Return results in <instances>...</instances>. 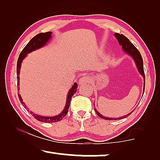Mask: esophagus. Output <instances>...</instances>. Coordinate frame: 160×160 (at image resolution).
<instances>
[{
  "mask_svg": "<svg viewBox=\"0 0 160 160\" xmlns=\"http://www.w3.org/2000/svg\"><path fill=\"white\" fill-rule=\"evenodd\" d=\"M91 82V78L88 76H83L81 77L78 80V83L79 85H83L86 83H90Z\"/></svg>",
  "mask_w": 160,
  "mask_h": 160,
  "instance_id": "1",
  "label": "esophagus"
}]
</instances>
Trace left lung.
<instances>
[{"label": "left lung", "mask_w": 160, "mask_h": 160, "mask_svg": "<svg viewBox=\"0 0 160 160\" xmlns=\"http://www.w3.org/2000/svg\"><path fill=\"white\" fill-rule=\"evenodd\" d=\"M115 36L116 37V38L118 40V42L122 46V49L125 52H126L128 54H129L130 55H131L132 57V58L134 59L135 64L137 65L138 69L139 71V72L141 74V75H142V77L144 78V91H145V72H144V67H143V60H142V57L141 56L140 52L138 51V49L135 48L132 42H130V41L128 40V39L125 37V35H122V34H119V33H116L115 34ZM144 93V92H143ZM95 111L96 112V114L101 118L102 119L104 120H118V119H122V118H125L128 116H129L130 114L132 113L133 111H132L130 113H128L126 116H125L123 117H120L118 118H107V117H104L103 116H102L101 114H100L98 112V111H96V109L95 108Z\"/></svg>", "instance_id": "8db88e82"}]
</instances>
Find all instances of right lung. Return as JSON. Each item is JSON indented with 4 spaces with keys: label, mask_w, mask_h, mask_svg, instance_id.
Segmentation results:
<instances>
[{
    "label": "right lung",
    "mask_w": 160,
    "mask_h": 160,
    "mask_svg": "<svg viewBox=\"0 0 160 160\" xmlns=\"http://www.w3.org/2000/svg\"><path fill=\"white\" fill-rule=\"evenodd\" d=\"M51 35L52 32H42V33H39L38 35H36L34 38L31 39L30 41L27 44L22 52H20L19 57L18 59V62H17V80H18V86H19V74H20V67H21V64H22V59L25 58L26 57V54H28L30 52H32L35 49L40 48L42 47H43L44 44H45L47 42H48V40L51 38ZM77 87L78 85L77 83H74V84L73 85L72 88L69 90V93H68L67 96V103L66 106H65V108L64 109V111L62 112L61 114L58 115V116H54V117H44V116H38V115H36L32 112V111H30V114L35 118L36 120H39L40 122H59L60 120H62L68 112V110H69V106H70V102H71V99H72V96H74V94L77 92ZM18 91H19V87H18ZM18 98H19V100L20 101V103H22L23 106L25 107V108L28 109L27 107H26L25 104L24 103V102L22 101V99L21 98V96L20 95L19 93H18ZM29 111V110H28Z\"/></svg>",
    "instance_id": "1"
}]
</instances>
